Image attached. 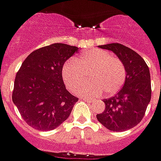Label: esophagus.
I'll return each instance as SVG.
<instances>
[{
	"mask_svg": "<svg viewBox=\"0 0 161 161\" xmlns=\"http://www.w3.org/2000/svg\"><path fill=\"white\" fill-rule=\"evenodd\" d=\"M81 99L84 100V101H87V102H92V101L91 98H89V97H82Z\"/></svg>",
	"mask_w": 161,
	"mask_h": 161,
	"instance_id": "esophagus-1",
	"label": "esophagus"
}]
</instances>
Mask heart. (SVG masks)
I'll return each mask as SVG.
<instances>
[{
    "instance_id": "obj_1",
    "label": "heart",
    "mask_w": 161,
    "mask_h": 161,
    "mask_svg": "<svg viewBox=\"0 0 161 161\" xmlns=\"http://www.w3.org/2000/svg\"><path fill=\"white\" fill-rule=\"evenodd\" d=\"M90 71L92 81L82 84L77 89L79 95L98 97L104 92L107 95H113L122 87L126 76L125 65L119 57L104 49H90L63 65L62 78L66 88L73 91Z\"/></svg>"
}]
</instances>
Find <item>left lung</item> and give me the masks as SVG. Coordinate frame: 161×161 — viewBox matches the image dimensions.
I'll list each match as a JSON object with an SVG mask.
<instances>
[{
	"mask_svg": "<svg viewBox=\"0 0 161 161\" xmlns=\"http://www.w3.org/2000/svg\"><path fill=\"white\" fill-rule=\"evenodd\" d=\"M99 48L112 50L118 56L125 65L126 77L124 86L115 96L103 100L105 109L97 115V119L111 131H126L142 120L151 100L150 71L139 54L121 43Z\"/></svg>",
	"mask_w": 161,
	"mask_h": 161,
	"instance_id": "obj_1",
	"label": "left lung"
}]
</instances>
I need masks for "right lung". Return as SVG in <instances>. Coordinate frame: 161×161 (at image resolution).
Returning <instances> with one entry per match:
<instances>
[{"label": "right lung", "instance_id": "obj_1", "mask_svg": "<svg viewBox=\"0 0 161 161\" xmlns=\"http://www.w3.org/2000/svg\"><path fill=\"white\" fill-rule=\"evenodd\" d=\"M78 48L53 43L34 50L16 73L12 100L23 120L39 131H51L69 118L77 97L62 78V67Z\"/></svg>", "mask_w": 161, "mask_h": 161}]
</instances>
